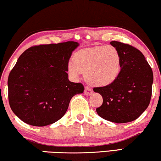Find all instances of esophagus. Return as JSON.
Here are the masks:
<instances>
[{
  "mask_svg": "<svg viewBox=\"0 0 161 161\" xmlns=\"http://www.w3.org/2000/svg\"><path fill=\"white\" fill-rule=\"evenodd\" d=\"M93 93V90L91 88L86 87L85 88V91H84V94L86 96H91Z\"/></svg>",
  "mask_w": 161,
  "mask_h": 161,
  "instance_id": "34e87169",
  "label": "esophagus"
}]
</instances>
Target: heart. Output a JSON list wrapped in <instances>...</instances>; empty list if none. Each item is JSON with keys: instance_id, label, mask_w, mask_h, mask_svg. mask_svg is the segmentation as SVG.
<instances>
[{"instance_id": "b5f03b06", "label": "heart", "mask_w": 161, "mask_h": 161, "mask_svg": "<svg viewBox=\"0 0 161 161\" xmlns=\"http://www.w3.org/2000/svg\"><path fill=\"white\" fill-rule=\"evenodd\" d=\"M68 73L79 78L85 72L86 80L95 86H109L117 80L122 68V57L112 45L80 49L67 65Z\"/></svg>"}]
</instances>
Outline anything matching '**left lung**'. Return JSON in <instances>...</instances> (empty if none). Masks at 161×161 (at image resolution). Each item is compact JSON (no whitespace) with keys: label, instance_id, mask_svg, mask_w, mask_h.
I'll return each instance as SVG.
<instances>
[{"label":"left lung","instance_id":"obj_1","mask_svg":"<svg viewBox=\"0 0 161 161\" xmlns=\"http://www.w3.org/2000/svg\"><path fill=\"white\" fill-rule=\"evenodd\" d=\"M122 57L119 77L109 86L93 88L103 98L96 108L101 118L114 123L132 122L145 112L152 95L153 74L142 53L129 44L112 41Z\"/></svg>","mask_w":161,"mask_h":161}]
</instances>
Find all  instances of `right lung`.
I'll return each mask as SVG.
<instances>
[{"label": "right lung", "instance_id": "1", "mask_svg": "<svg viewBox=\"0 0 161 161\" xmlns=\"http://www.w3.org/2000/svg\"><path fill=\"white\" fill-rule=\"evenodd\" d=\"M79 46L75 42L42 44L24 51L8 79L11 110L21 121L36 127L56 122L68 110L82 83L69 80L67 65Z\"/></svg>", "mask_w": 161, "mask_h": 161}]
</instances>
